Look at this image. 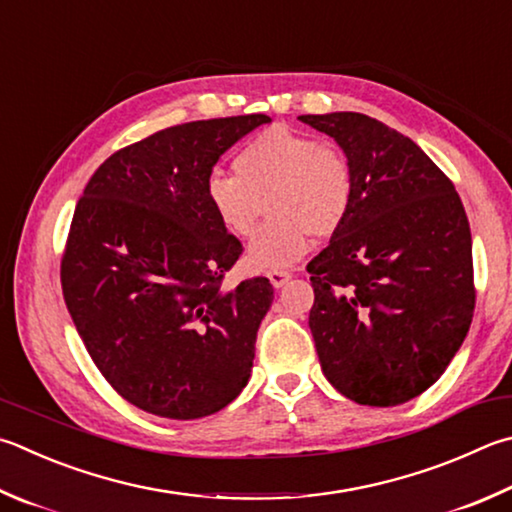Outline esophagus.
<instances>
[{"label": "esophagus", "mask_w": 512, "mask_h": 512, "mask_svg": "<svg viewBox=\"0 0 512 512\" xmlns=\"http://www.w3.org/2000/svg\"><path fill=\"white\" fill-rule=\"evenodd\" d=\"M268 280H271V284L275 288H282L288 280H291V273L282 271V268H277V271H268Z\"/></svg>", "instance_id": "esophagus-1"}]
</instances>
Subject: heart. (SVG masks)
Here are the masks:
<instances>
[{
  "instance_id": "1",
  "label": "heart",
  "mask_w": 512,
  "mask_h": 512,
  "mask_svg": "<svg viewBox=\"0 0 512 512\" xmlns=\"http://www.w3.org/2000/svg\"><path fill=\"white\" fill-rule=\"evenodd\" d=\"M235 174H212L206 203L228 235H255L268 203L271 221L248 248V264L277 271L295 264L309 250L311 232L331 237L345 224L356 181L345 154L320 138L273 125L241 147Z\"/></svg>"
}]
</instances>
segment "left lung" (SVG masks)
I'll return each instance as SVG.
<instances>
[{
  "label": "left lung",
  "mask_w": 512,
  "mask_h": 512,
  "mask_svg": "<svg viewBox=\"0 0 512 512\" xmlns=\"http://www.w3.org/2000/svg\"><path fill=\"white\" fill-rule=\"evenodd\" d=\"M300 120L336 138L356 181L347 221L306 266L322 371L360 405L407 403L441 378L475 313L466 210L430 156L380 120Z\"/></svg>",
  "instance_id": "1"
}]
</instances>
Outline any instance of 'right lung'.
<instances>
[{
	"label": "right lung",
	"mask_w": 512,
	"mask_h": 512,
	"mask_svg": "<svg viewBox=\"0 0 512 512\" xmlns=\"http://www.w3.org/2000/svg\"><path fill=\"white\" fill-rule=\"evenodd\" d=\"M264 114L194 120L118 150L91 176L62 253V295L91 360L136 405L176 421L215 414L250 378L273 286L224 288L244 253L206 181Z\"/></svg>",
	"instance_id": "obj_1"
}]
</instances>
